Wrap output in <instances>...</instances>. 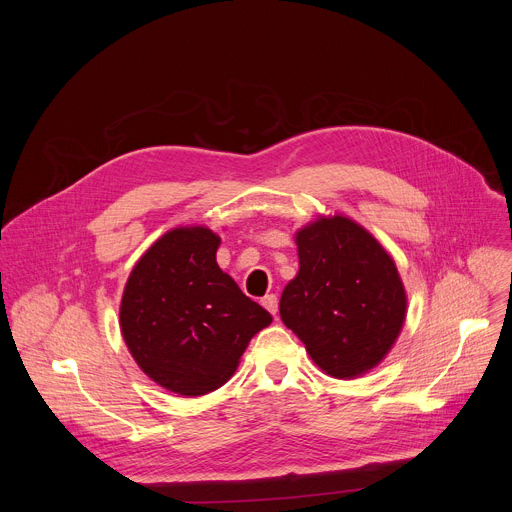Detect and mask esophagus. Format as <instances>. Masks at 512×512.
Here are the masks:
<instances>
[{"label":"esophagus","instance_id":"obj_1","mask_svg":"<svg viewBox=\"0 0 512 512\" xmlns=\"http://www.w3.org/2000/svg\"><path fill=\"white\" fill-rule=\"evenodd\" d=\"M261 304L275 316L277 314V308H279V302H277V296L275 294H269V296H265L263 300H261Z\"/></svg>","mask_w":512,"mask_h":512}]
</instances>
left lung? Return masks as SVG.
Listing matches in <instances>:
<instances>
[{"label": "left lung", "instance_id": "1", "mask_svg": "<svg viewBox=\"0 0 512 512\" xmlns=\"http://www.w3.org/2000/svg\"><path fill=\"white\" fill-rule=\"evenodd\" d=\"M296 243L300 271L279 300L283 324L330 377L371 371L405 322L407 298L393 259L346 216L320 218Z\"/></svg>", "mask_w": 512, "mask_h": 512}]
</instances>
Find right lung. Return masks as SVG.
I'll return each mask as SVG.
<instances>
[{"mask_svg":"<svg viewBox=\"0 0 512 512\" xmlns=\"http://www.w3.org/2000/svg\"><path fill=\"white\" fill-rule=\"evenodd\" d=\"M218 239L180 227L133 267L121 300L123 340L139 369L164 389L198 397L223 387L271 314L216 265Z\"/></svg>","mask_w":512,"mask_h":512,"instance_id":"add662e5","label":"right lung"}]
</instances>
